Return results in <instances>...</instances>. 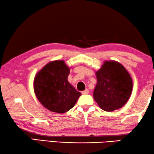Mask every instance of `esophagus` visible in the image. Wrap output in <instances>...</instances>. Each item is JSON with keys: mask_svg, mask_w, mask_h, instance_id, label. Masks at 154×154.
I'll return each mask as SVG.
<instances>
[{"mask_svg": "<svg viewBox=\"0 0 154 154\" xmlns=\"http://www.w3.org/2000/svg\"><path fill=\"white\" fill-rule=\"evenodd\" d=\"M88 93H89V91H88V89H86V90L83 91L82 92V94L83 95H86V94H88Z\"/></svg>", "mask_w": 154, "mask_h": 154, "instance_id": "34e87169", "label": "esophagus"}]
</instances>
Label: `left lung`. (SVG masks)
I'll list each match as a JSON object with an SVG mask.
<instances>
[{
	"label": "left lung",
	"mask_w": 154,
	"mask_h": 154,
	"mask_svg": "<svg viewBox=\"0 0 154 154\" xmlns=\"http://www.w3.org/2000/svg\"><path fill=\"white\" fill-rule=\"evenodd\" d=\"M96 77L94 98L101 109L112 112L122 107L133 89L132 79L124 67L118 62L105 61Z\"/></svg>",
	"instance_id": "1"
}]
</instances>
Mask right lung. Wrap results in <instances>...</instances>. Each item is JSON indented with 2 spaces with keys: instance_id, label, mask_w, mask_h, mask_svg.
I'll use <instances>...</instances> for the list:
<instances>
[{
  "instance_id": "1",
  "label": "right lung",
  "mask_w": 154,
  "mask_h": 154,
  "mask_svg": "<svg viewBox=\"0 0 154 154\" xmlns=\"http://www.w3.org/2000/svg\"><path fill=\"white\" fill-rule=\"evenodd\" d=\"M70 69L63 60L47 64L34 79V90L41 104L51 112L64 113L74 107L81 94L68 81Z\"/></svg>"
}]
</instances>
